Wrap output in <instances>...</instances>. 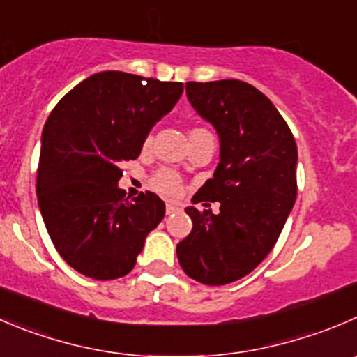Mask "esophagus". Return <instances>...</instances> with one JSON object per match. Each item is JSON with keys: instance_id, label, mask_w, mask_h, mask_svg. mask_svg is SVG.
<instances>
[{"instance_id": "esophagus-1", "label": "esophagus", "mask_w": 357, "mask_h": 357, "mask_svg": "<svg viewBox=\"0 0 357 357\" xmlns=\"http://www.w3.org/2000/svg\"><path fill=\"white\" fill-rule=\"evenodd\" d=\"M176 211H179V207L174 206V204H167V206H165V213H167V214L176 213Z\"/></svg>"}]
</instances>
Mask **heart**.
Masks as SVG:
<instances>
[{"instance_id": "1", "label": "heart", "mask_w": 357, "mask_h": 357, "mask_svg": "<svg viewBox=\"0 0 357 357\" xmlns=\"http://www.w3.org/2000/svg\"><path fill=\"white\" fill-rule=\"evenodd\" d=\"M150 144H151V136H146L143 146L148 148ZM151 186L165 197H178L183 190L179 176L176 174V172L169 171V169H160L158 172H155L153 178H151Z\"/></svg>"}]
</instances>
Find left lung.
<instances>
[{"label": "left lung", "instance_id": "8db88e82", "mask_svg": "<svg viewBox=\"0 0 357 357\" xmlns=\"http://www.w3.org/2000/svg\"><path fill=\"white\" fill-rule=\"evenodd\" d=\"M195 112L220 136V164L193 204L220 202V213L186 207L193 228L176 248L188 278L209 286L238 281L272 251L296 200V150L271 99L241 79L188 82Z\"/></svg>", "mask_w": 357, "mask_h": 357}]
</instances>
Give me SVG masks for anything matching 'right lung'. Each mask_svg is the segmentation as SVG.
Wrapping results in <instances>:
<instances>
[{"mask_svg": "<svg viewBox=\"0 0 357 357\" xmlns=\"http://www.w3.org/2000/svg\"><path fill=\"white\" fill-rule=\"evenodd\" d=\"M181 94L179 82L102 71L52 109L41 134L38 206L55 249L79 274L127 275L164 220L165 204L155 193L126 199L120 165L139 157L151 127Z\"/></svg>", "mask_w": 357, "mask_h": 357, "instance_id": "add662e5", "label": "right lung"}]
</instances>
